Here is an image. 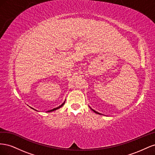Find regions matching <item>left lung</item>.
<instances>
[{"instance_id": "obj_1", "label": "left lung", "mask_w": 155, "mask_h": 155, "mask_svg": "<svg viewBox=\"0 0 155 155\" xmlns=\"http://www.w3.org/2000/svg\"><path fill=\"white\" fill-rule=\"evenodd\" d=\"M89 107H90L91 108V109L92 110H93L94 112H95V113H96V114H100V115H104V114H101V113H100V112H97V111H96L95 110H94V109H92V108L90 107V106H89Z\"/></svg>"}]
</instances>
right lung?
I'll list each match as a JSON object with an SVG mask.
<instances>
[{
  "mask_svg": "<svg viewBox=\"0 0 155 155\" xmlns=\"http://www.w3.org/2000/svg\"><path fill=\"white\" fill-rule=\"evenodd\" d=\"M64 103H65V101L63 103V104L61 105L60 106H59V107H56V108H54V109H51V110H48V111H46L47 112H52V111H54V110H57V109H59L60 107H63V105L64 104ZM31 109H34V110H35V109H33L32 107H31ZM37 111H38V110H37Z\"/></svg>",
  "mask_w": 155,
  "mask_h": 155,
  "instance_id": "obj_1",
  "label": "right lung"
}]
</instances>
